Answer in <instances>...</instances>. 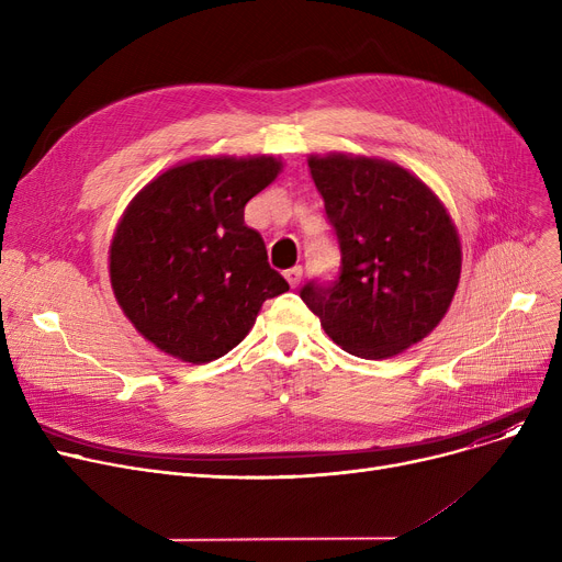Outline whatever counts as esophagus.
<instances>
[{
    "label": "esophagus",
    "mask_w": 562,
    "mask_h": 562,
    "mask_svg": "<svg viewBox=\"0 0 562 562\" xmlns=\"http://www.w3.org/2000/svg\"><path fill=\"white\" fill-rule=\"evenodd\" d=\"M284 278H286V282L296 289L299 284H301V280H303V269L301 266H293V269H289V271H284Z\"/></svg>",
    "instance_id": "esophagus-1"
}]
</instances>
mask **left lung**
<instances>
[{
	"instance_id": "left-lung-1",
	"label": "left lung",
	"mask_w": 562,
	"mask_h": 562,
	"mask_svg": "<svg viewBox=\"0 0 562 562\" xmlns=\"http://www.w3.org/2000/svg\"><path fill=\"white\" fill-rule=\"evenodd\" d=\"M335 229L341 266L310 280L305 305L358 358L382 360L430 335L460 282V239L447 206L417 175L385 159H307Z\"/></svg>"
}]
</instances>
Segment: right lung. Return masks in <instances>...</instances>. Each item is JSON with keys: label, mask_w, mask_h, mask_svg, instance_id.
<instances>
[{"label": "right lung", "mask_w": 562, "mask_h": 562, "mask_svg": "<svg viewBox=\"0 0 562 562\" xmlns=\"http://www.w3.org/2000/svg\"><path fill=\"white\" fill-rule=\"evenodd\" d=\"M273 157H210L172 166L125 210L109 250L117 305L134 328L182 362L223 358L255 326L263 301L289 291L246 202L269 187Z\"/></svg>", "instance_id": "right-lung-1"}]
</instances>
